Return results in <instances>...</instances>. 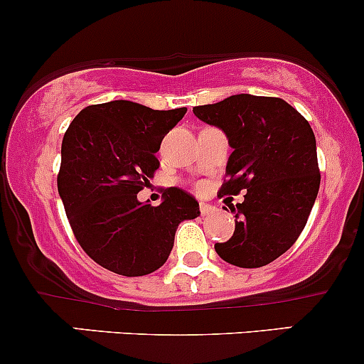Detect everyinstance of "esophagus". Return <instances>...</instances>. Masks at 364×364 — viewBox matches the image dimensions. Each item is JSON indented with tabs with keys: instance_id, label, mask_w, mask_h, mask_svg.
Returning <instances> with one entry per match:
<instances>
[{
	"instance_id": "obj_1",
	"label": "esophagus",
	"mask_w": 364,
	"mask_h": 364,
	"mask_svg": "<svg viewBox=\"0 0 364 364\" xmlns=\"http://www.w3.org/2000/svg\"><path fill=\"white\" fill-rule=\"evenodd\" d=\"M213 211H214V208H213V205L205 204V202H200V213H202V214H204V216H205V214L213 213Z\"/></svg>"
}]
</instances>
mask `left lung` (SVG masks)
<instances>
[{"instance_id": "1", "label": "left lung", "mask_w": 364, "mask_h": 364, "mask_svg": "<svg viewBox=\"0 0 364 364\" xmlns=\"http://www.w3.org/2000/svg\"><path fill=\"white\" fill-rule=\"evenodd\" d=\"M193 113L227 134L233 150L221 197L247 190L242 204L230 205L235 232L214 250L242 269L269 265L296 242L319 192L311 125L282 99L251 94L195 106Z\"/></svg>"}]
</instances>
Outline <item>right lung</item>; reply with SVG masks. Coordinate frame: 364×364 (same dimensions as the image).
Here are the masks:
<instances>
[{
	"label": "right lung",
	"mask_w": 364,
	"mask_h": 364,
	"mask_svg": "<svg viewBox=\"0 0 364 364\" xmlns=\"http://www.w3.org/2000/svg\"><path fill=\"white\" fill-rule=\"evenodd\" d=\"M185 113L102 102L82 109L64 134L57 190L68 220L82 250L114 274L155 272L169 258L178 225L200 216L198 202L174 186L160 205L137 200L159 169L164 136Z\"/></svg>",
	"instance_id": "1"
}]
</instances>
